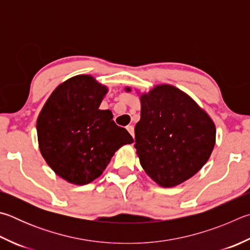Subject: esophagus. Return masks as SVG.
I'll use <instances>...</instances> for the list:
<instances>
[{
    "label": "esophagus",
    "instance_id": "1",
    "mask_svg": "<svg viewBox=\"0 0 250 250\" xmlns=\"http://www.w3.org/2000/svg\"><path fill=\"white\" fill-rule=\"evenodd\" d=\"M126 130H128V132L132 135V138H134V129H133V126L132 125H128L126 126Z\"/></svg>",
    "mask_w": 250,
    "mask_h": 250
}]
</instances>
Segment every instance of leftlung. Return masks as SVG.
Here are the masks:
<instances>
[{
    "label": "left lung",
    "instance_id": "1",
    "mask_svg": "<svg viewBox=\"0 0 250 250\" xmlns=\"http://www.w3.org/2000/svg\"><path fill=\"white\" fill-rule=\"evenodd\" d=\"M139 96L134 147L141 166L161 187L183 184L210 158L216 140L214 122L188 94L170 84L155 85Z\"/></svg>",
    "mask_w": 250,
    "mask_h": 250
}]
</instances>
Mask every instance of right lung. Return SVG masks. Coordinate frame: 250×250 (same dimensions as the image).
<instances>
[{
	"mask_svg": "<svg viewBox=\"0 0 250 250\" xmlns=\"http://www.w3.org/2000/svg\"><path fill=\"white\" fill-rule=\"evenodd\" d=\"M108 87L92 75H75L57 86L37 119L40 153L56 175L73 185L98 178L121 146L133 143L110 110L99 106Z\"/></svg>",
	"mask_w": 250,
	"mask_h": 250,
	"instance_id": "right-lung-1",
	"label": "right lung"
}]
</instances>
